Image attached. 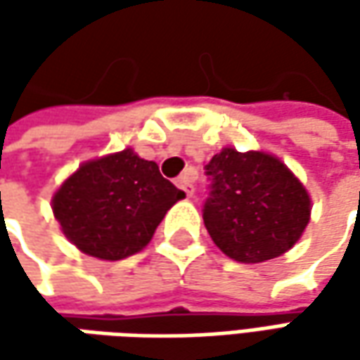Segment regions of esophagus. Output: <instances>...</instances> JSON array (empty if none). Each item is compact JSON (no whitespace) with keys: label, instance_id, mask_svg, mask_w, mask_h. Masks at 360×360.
Returning a JSON list of instances; mask_svg holds the SVG:
<instances>
[{"label":"esophagus","instance_id":"obj_1","mask_svg":"<svg viewBox=\"0 0 360 360\" xmlns=\"http://www.w3.org/2000/svg\"><path fill=\"white\" fill-rule=\"evenodd\" d=\"M194 180H196V176H194V172H184L178 180H176V184H178V188H182L184 192H186V196L190 198L192 194H194Z\"/></svg>","mask_w":360,"mask_h":360}]
</instances>
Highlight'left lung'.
I'll return each mask as SVG.
<instances>
[{"mask_svg":"<svg viewBox=\"0 0 360 360\" xmlns=\"http://www.w3.org/2000/svg\"><path fill=\"white\" fill-rule=\"evenodd\" d=\"M204 226L236 262H264L290 250L311 220V196L281 160L222 148L208 162Z\"/></svg>","mask_w":360,"mask_h":360,"instance_id":"1","label":"left lung"}]
</instances>
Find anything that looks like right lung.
Masks as SVG:
<instances>
[{
    "label": "right lung",
    "instance_id": "add662e5",
    "mask_svg": "<svg viewBox=\"0 0 360 360\" xmlns=\"http://www.w3.org/2000/svg\"><path fill=\"white\" fill-rule=\"evenodd\" d=\"M184 192L166 180L156 162L122 150L90 160L51 198L65 238L84 255L122 260L152 240L166 212Z\"/></svg>",
    "mask_w": 360,
    "mask_h": 360
}]
</instances>
